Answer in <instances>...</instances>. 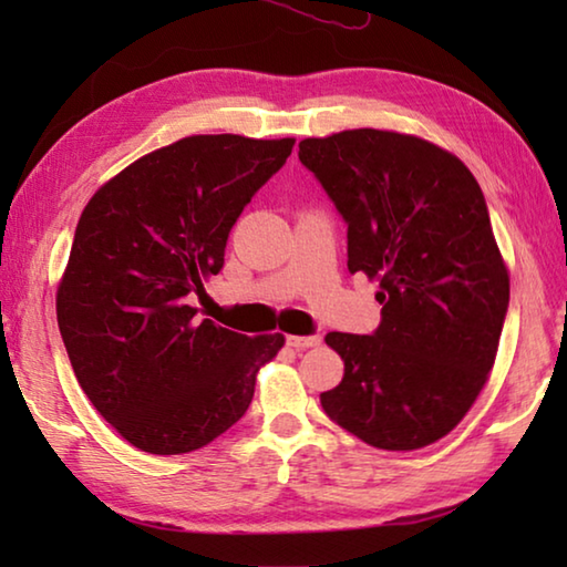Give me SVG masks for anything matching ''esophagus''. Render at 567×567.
I'll return each mask as SVG.
<instances>
[{"instance_id":"esophagus-1","label":"esophagus","mask_w":567,"mask_h":567,"mask_svg":"<svg viewBox=\"0 0 567 567\" xmlns=\"http://www.w3.org/2000/svg\"><path fill=\"white\" fill-rule=\"evenodd\" d=\"M322 340L318 338V334H290L287 338V344L295 350H307V348H318Z\"/></svg>"}]
</instances>
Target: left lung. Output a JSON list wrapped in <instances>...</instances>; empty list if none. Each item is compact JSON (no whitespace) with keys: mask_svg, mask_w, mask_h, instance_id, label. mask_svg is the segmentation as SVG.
<instances>
[{"mask_svg":"<svg viewBox=\"0 0 567 567\" xmlns=\"http://www.w3.org/2000/svg\"><path fill=\"white\" fill-rule=\"evenodd\" d=\"M348 223V270L380 282L375 334L328 332L344 375L328 417L380 450L437 443L473 408L495 364L511 275L483 189L453 152L392 130L300 142Z\"/></svg>","mask_w":567,"mask_h":567,"instance_id":"8db88e82","label":"left lung"}]
</instances>
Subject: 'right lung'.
<instances>
[{
    "instance_id": "add662e5",
    "label": "right lung",
    "mask_w": 567,
    "mask_h": 567,
    "mask_svg": "<svg viewBox=\"0 0 567 567\" xmlns=\"http://www.w3.org/2000/svg\"><path fill=\"white\" fill-rule=\"evenodd\" d=\"M295 140L192 134L94 192L56 287V322L84 395L142 453L182 455L245 415L285 334L199 320L187 305L225 265L229 229Z\"/></svg>"
}]
</instances>
